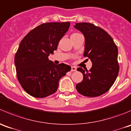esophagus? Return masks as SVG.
<instances>
[{
    "label": "esophagus",
    "instance_id": "34e87169",
    "mask_svg": "<svg viewBox=\"0 0 131 131\" xmlns=\"http://www.w3.org/2000/svg\"><path fill=\"white\" fill-rule=\"evenodd\" d=\"M71 71H76V67H74V66H72L71 67Z\"/></svg>",
    "mask_w": 131,
    "mask_h": 131
}]
</instances>
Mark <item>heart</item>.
Listing matches in <instances>:
<instances>
[{"instance_id": "b5f03b06", "label": "heart", "mask_w": 131, "mask_h": 131, "mask_svg": "<svg viewBox=\"0 0 131 131\" xmlns=\"http://www.w3.org/2000/svg\"><path fill=\"white\" fill-rule=\"evenodd\" d=\"M76 34H76V33H74V34H72V35H76Z\"/></svg>"}]
</instances>
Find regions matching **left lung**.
<instances>
[{"label":"left lung","instance_id":"1","mask_svg":"<svg viewBox=\"0 0 131 131\" xmlns=\"http://www.w3.org/2000/svg\"><path fill=\"white\" fill-rule=\"evenodd\" d=\"M74 27L85 37L84 57L91 60L89 71L78 67L83 79L76 85L84 96L97 97L107 92L118 74V48L112 37L103 29L90 23H76Z\"/></svg>","mask_w":131,"mask_h":131}]
</instances>
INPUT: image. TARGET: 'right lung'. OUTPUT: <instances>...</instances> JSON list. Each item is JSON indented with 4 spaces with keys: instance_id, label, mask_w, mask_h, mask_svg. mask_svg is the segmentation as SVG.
<instances>
[{
    "instance_id": "1",
    "label": "right lung",
    "mask_w": 131,
    "mask_h": 131,
    "mask_svg": "<svg viewBox=\"0 0 131 131\" xmlns=\"http://www.w3.org/2000/svg\"><path fill=\"white\" fill-rule=\"evenodd\" d=\"M69 26V21L42 23L20 42L15 57L16 75L23 89L32 96L43 98L54 94L60 79L71 71L69 66L57 65L48 59Z\"/></svg>"
}]
</instances>
